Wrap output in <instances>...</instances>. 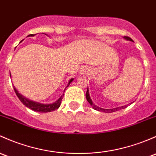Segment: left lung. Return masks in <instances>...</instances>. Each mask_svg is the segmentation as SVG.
<instances>
[{
  "mask_svg": "<svg viewBox=\"0 0 156 156\" xmlns=\"http://www.w3.org/2000/svg\"><path fill=\"white\" fill-rule=\"evenodd\" d=\"M124 38H125L126 39H127V40L132 41V39L129 37H124ZM86 98H87V101L90 103V105L92 107H93V109L96 110V111H102V112H105V113L114 112V111H119V110H120V109H124V108H126L128 106V105L121 106V107L111 108V109H105V108H101L98 107V106L95 105L93 104V101H92L91 98H90V94H89V90H88V87H87V93H86Z\"/></svg>",
  "mask_w": 156,
  "mask_h": 156,
  "instance_id": "1",
  "label": "left lung"
}]
</instances>
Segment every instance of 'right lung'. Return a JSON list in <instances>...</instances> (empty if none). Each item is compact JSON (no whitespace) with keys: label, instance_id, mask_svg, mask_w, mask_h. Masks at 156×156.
I'll return each instance as SVG.
<instances>
[{"label":"right lung","instance_id":"obj_1","mask_svg":"<svg viewBox=\"0 0 156 156\" xmlns=\"http://www.w3.org/2000/svg\"><path fill=\"white\" fill-rule=\"evenodd\" d=\"M29 36H31V37H32V36H34V34H30V35ZM73 81V78H72V79L69 81V82L67 87L69 86L70 83H71ZM13 88H14V90L16 92V94L17 95L18 98H19V100H20V101L23 103V105H25L26 107L29 108L30 109L33 110V111H37V112L47 113V112H51V111H55V110H57V108H59V107L60 106V103H61V101L63 97V94H64V93H63V94L62 95V96H60V99L57 100V101H55V102L52 103V104L45 105V104H40V103L30 101V100H29L28 99H27V98L24 97V96H22V95L18 92L17 90L15 88L14 86H13Z\"/></svg>","mask_w":156,"mask_h":156}]
</instances>
